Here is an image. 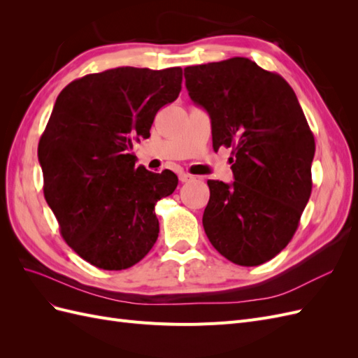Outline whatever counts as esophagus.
Wrapping results in <instances>:
<instances>
[{
  "label": "esophagus",
  "instance_id": "1",
  "mask_svg": "<svg viewBox=\"0 0 358 358\" xmlns=\"http://www.w3.org/2000/svg\"><path fill=\"white\" fill-rule=\"evenodd\" d=\"M179 179H180V182L187 183V182H192V180H196V176L189 175V173H180V175H179Z\"/></svg>",
  "mask_w": 358,
  "mask_h": 358
}]
</instances>
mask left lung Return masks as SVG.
<instances>
[{
	"label": "left lung",
	"instance_id": "8db88e82",
	"mask_svg": "<svg viewBox=\"0 0 358 358\" xmlns=\"http://www.w3.org/2000/svg\"><path fill=\"white\" fill-rule=\"evenodd\" d=\"M191 100L209 113L213 149L233 148L234 182L208 180L203 227L231 263L259 266L294 236L312 191L315 140L291 86L248 58L185 69Z\"/></svg>",
	"mask_w": 358,
	"mask_h": 358
}]
</instances>
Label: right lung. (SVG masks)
I'll return each instance as SVG.
<instances>
[{
  "label": "right lung",
  "instance_id": "1",
  "mask_svg": "<svg viewBox=\"0 0 358 358\" xmlns=\"http://www.w3.org/2000/svg\"><path fill=\"white\" fill-rule=\"evenodd\" d=\"M180 90V67H117L58 95L38 143L43 191L64 241L95 267H131L157 242L155 204L176 189L178 176L137 167L131 149Z\"/></svg>",
  "mask_w": 358,
  "mask_h": 358
}]
</instances>
